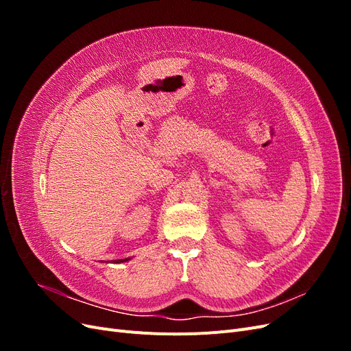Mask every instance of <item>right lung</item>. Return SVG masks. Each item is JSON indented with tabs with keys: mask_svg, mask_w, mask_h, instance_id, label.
I'll use <instances>...</instances> for the list:
<instances>
[{
	"mask_svg": "<svg viewBox=\"0 0 351 351\" xmlns=\"http://www.w3.org/2000/svg\"><path fill=\"white\" fill-rule=\"evenodd\" d=\"M132 258H125V259H117V261H114L115 263H123V262H127V261H130Z\"/></svg>",
	"mask_w": 351,
	"mask_h": 351,
	"instance_id": "right-lung-1",
	"label": "right lung"
}]
</instances>
